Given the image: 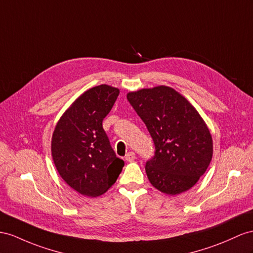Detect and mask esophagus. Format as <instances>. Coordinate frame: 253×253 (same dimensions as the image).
Wrapping results in <instances>:
<instances>
[{"label":"esophagus","mask_w":253,"mask_h":253,"mask_svg":"<svg viewBox=\"0 0 253 253\" xmlns=\"http://www.w3.org/2000/svg\"><path fill=\"white\" fill-rule=\"evenodd\" d=\"M125 159H126L127 161H129V163H131V161H133V160L135 159V154H134L133 152L127 153L126 156H125Z\"/></svg>","instance_id":"34e87169"}]
</instances>
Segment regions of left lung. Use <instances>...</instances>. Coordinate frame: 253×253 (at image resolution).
<instances>
[{
    "label": "left lung",
    "mask_w": 253,
    "mask_h": 253,
    "mask_svg": "<svg viewBox=\"0 0 253 253\" xmlns=\"http://www.w3.org/2000/svg\"><path fill=\"white\" fill-rule=\"evenodd\" d=\"M127 99L144 122L156 148L145 165L151 184L170 196L192 188L212 158V138L202 116L170 86L129 92Z\"/></svg>",
    "instance_id": "left-lung-1"
}]
</instances>
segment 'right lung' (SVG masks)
<instances>
[{
	"mask_svg": "<svg viewBox=\"0 0 253 253\" xmlns=\"http://www.w3.org/2000/svg\"><path fill=\"white\" fill-rule=\"evenodd\" d=\"M119 94V88L107 84L85 90L54 128L51 153L56 170L82 196L94 198L107 192L124 167L102 128Z\"/></svg>",
	"mask_w": 253,
	"mask_h": 253,
	"instance_id": "1",
	"label": "right lung"
}]
</instances>
